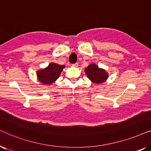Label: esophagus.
I'll return each mask as SVG.
<instances>
[{
  "instance_id": "esophagus-1",
  "label": "esophagus",
  "mask_w": 151,
  "mask_h": 151,
  "mask_svg": "<svg viewBox=\"0 0 151 151\" xmlns=\"http://www.w3.org/2000/svg\"><path fill=\"white\" fill-rule=\"evenodd\" d=\"M72 66H73V67H78V63H75V64H73V65H72Z\"/></svg>"
}]
</instances>
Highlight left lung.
Wrapping results in <instances>:
<instances>
[{
	"label": "left lung",
	"mask_w": 151,
	"mask_h": 151,
	"mask_svg": "<svg viewBox=\"0 0 151 151\" xmlns=\"http://www.w3.org/2000/svg\"><path fill=\"white\" fill-rule=\"evenodd\" d=\"M88 79L95 84H102L107 80L109 74L104 69H100L96 64H91L85 69Z\"/></svg>",
	"instance_id": "left-lung-1"
}]
</instances>
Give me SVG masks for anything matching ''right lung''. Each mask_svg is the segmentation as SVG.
<instances>
[{
  "mask_svg": "<svg viewBox=\"0 0 151 151\" xmlns=\"http://www.w3.org/2000/svg\"><path fill=\"white\" fill-rule=\"evenodd\" d=\"M65 67V65L51 63L45 69L37 71V77L42 84L50 85L59 78L62 71Z\"/></svg>",
  "mask_w": 151,
  "mask_h": 151,
  "instance_id": "right-lung-1",
  "label": "right lung"
}]
</instances>
